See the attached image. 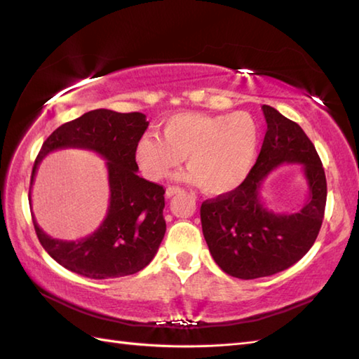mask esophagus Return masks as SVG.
Listing matches in <instances>:
<instances>
[{"mask_svg": "<svg viewBox=\"0 0 359 359\" xmlns=\"http://www.w3.org/2000/svg\"><path fill=\"white\" fill-rule=\"evenodd\" d=\"M177 193H182V188H179V187H168L165 196H166V198H172V196H175Z\"/></svg>", "mask_w": 359, "mask_h": 359, "instance_id": "1", "label": "esophagus"}]
</instances>
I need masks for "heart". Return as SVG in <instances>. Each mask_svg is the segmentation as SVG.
<instances>
[{"label":"heart","mask_w":359,"mask_h":359,"mask_svg":"<svg viewBox=\"0 0 359 359\" xmlns=\"http://www.w3.org/2000/svg\"><path fill=\"white\" fill-rule=\"evenodd\" d=\"M163 138L146 133L135 146V160L149 180L165 179L188 157L191 171L180 175L207 194L222 196L244 184L254 168L262 129L248 111L207 115L185 111L163 124Z\"/></svg>","instance_id":"1"}]
</instances>
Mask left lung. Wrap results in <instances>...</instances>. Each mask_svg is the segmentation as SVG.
I'll return each mask as SVG.
<instances>
[{
  "instance_id": "obj_1",
  "label": "left lung",
  "mask_w": 359,
  "mask_h": 359,
  "mask_svg": "<svg viewBox=\"0 0 359 359\" xmlns=\"http://www.w3.org/2000/svg\"><path fill=\"white\" fill-rule=\"evenodd\" d=\"M268 124L249 177L235 191L202 202L201 222L210 254L231 277L252 280L290 268L311 249L319 235L327 202V180L316 147L297 123L263 105ZM302 165L309 199L294 214L264 205L261 185L282 164Z\"/></svg>"
}]
</instances>
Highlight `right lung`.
Returning <instances> with one entry per match:
<instances>
[{"label": "right lung", "mask_w": 359, "mask_h": 359, "mask_svg": "<svg viewBox=\"0 0 359 359\" xmlns=\"http://www.w3.org/2000/svg\"><path fill=\"white\" fill-rule=\"evenodd\" d=\"M147 126L149 121L140 111L97 109L62 124L45 140L32 168L31 187L40 161L53 151L77 147L107 160L110 202L93 233L76 241L55 240L39 227L32 215L40 244L65 269L96 280L118 278L142 271L156 257L166 231L165 189L140 177L135 161V146Z\"/></svg>", "instance_id": "right-lung-1"}]
</instances>
